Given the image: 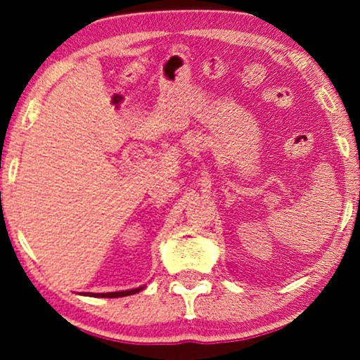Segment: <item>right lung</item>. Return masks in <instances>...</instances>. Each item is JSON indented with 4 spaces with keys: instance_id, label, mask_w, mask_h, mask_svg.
<instances>
[{
    "instance_id": "obj_1",
    "label": "right lung",
    "mask_w": 360,
    "mask_h": 360,
    "mask_svg": "<svg viewBox=\"0 0 360 360\" xmlns=\"http://www.w3.org/2000/svg\"><path fill=\"white\" fill-rule=\"evenodd\" d=\"M145 285L141 287H136V288H130V290H120V292H106V294H91V292H88V294H85L83 292L82 295H90V297H106V299H115V297H125V295H133L136 294V292L143 290Z\"/></svg>"
}]
</instances>
